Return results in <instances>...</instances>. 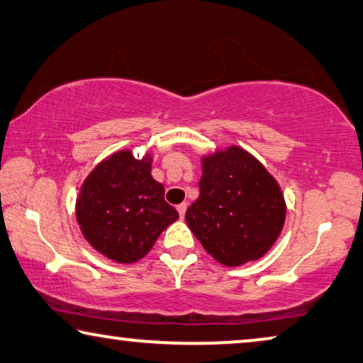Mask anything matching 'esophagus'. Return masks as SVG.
Masks as SVG:
<instances>
[{
	"label": "esophagus",
	"instance_id": "obj_1",
	"mask_svg": "<svg viewBox=\"0 0 363 363\" xmlns=\"http://www.w3.org/2000/svg\"><path fill=\"white\" fill-rule=\"evenodd\" d=\"M186 210H187V203H186V202H182V203L177 205V212H179L181 218L184 216V213H186Z\"/></svg>",
	"mask_w": 363,
	"mask_h": 363
}]
</instances>
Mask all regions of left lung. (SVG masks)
Returning <instances> with one entry per match:
<instances>
[{
	"instance_id": "1",
	"label": "left lung",
	"mask_w": 363,
	"mask_h": 363,
	"mask_svg": "<svg viewBox=\"0 0 363 363\" xmlns=\"http://www.w3.org/2000/svg\"><path fill=\"white\" fill-rule=\"evenodd\" d=\"M199 187L186 221L215 261L238 267L274 246L285 223V199L251 153L233 145L203 156Z\"/></svg>"
}]
</instances>
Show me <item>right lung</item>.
I'll return each mask as SVG.
<instances>
[{"label": "right lung", "instance_id": "1", "mask_svg": "<svg viewBox=\"0 0 363 363\" xmlns=\"http://www.w3.org/2000/svg\"><path fill=\"white\" fill-rule=\"evenodd\" d=\"M179 218L151 176V155L135 160L121 150L86 177L77 199L81 233L111 261L132 264L147 256L158 236Z\"/></svg>", "mask_w": 363, "mask_h": 363}]
</instances>
